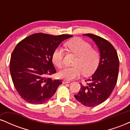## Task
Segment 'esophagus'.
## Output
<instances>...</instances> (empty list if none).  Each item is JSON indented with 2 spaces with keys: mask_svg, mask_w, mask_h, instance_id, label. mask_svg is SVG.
Here are the masks:
<instances>
[{
  "mask_svg": "<svg viewBox=\"0 0 130 130\" xmlns=\"http://www.w3.org/2000/svg\"><path fill=\"white\" fill-rule=\"evenodd\" d=\"M63 84H67V83H70V80H63Z\"/></svg>",
  "mask_w": 130,
  "mask_h": 130,
  "instance_id": "1",
  "label": "esophagus"
}]
</instances>
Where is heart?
Returning <instances> with one entry per match:
<instances>
[{"mask_svg":"<svg viewBox=\"0 0 130 130\" xmlns=\"http://www.w3.org/2000/svg\"><path fill=\"white\" fill-rule=\"evenodd\" d=\"M65 47L70 53L77 57L73 63V67H68L58 73L59 77L66 80H72L78 77L83 73L85 76L90 75L98 68L100 55L97 50L92 48L89 43L79 38L69 40L65 43ZM53 63L59 68L63 65V51L60 47H57L52 54Z\"/></svg>","mask_w":130,"mask_h":130,"instance_id":"heart-1","label":"heart"}]
</instances>
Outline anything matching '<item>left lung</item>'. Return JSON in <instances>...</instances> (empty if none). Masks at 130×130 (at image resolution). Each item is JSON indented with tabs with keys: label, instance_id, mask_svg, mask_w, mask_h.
I'll return each instance as SVG.
<instances>
[{
	"label": "left lung",
	"instance_id": "1",
	"mask_svg": "<svg viewBox=\"0 0 130 130\" xmlns=\"http://www.w3.org/2000/svg\"><path fill=\"white\" fill-rule=\"evenodd\" d=\"M92 38L99 48L100 60L97 69L87 84L80 83V89L74 97L86 106L93 107L106 100L117 81L119 60L116 49L108 40L91 34H84Z\"/></svg>",
	"mask_w": 130,
	"mask_h": 130
}]
</instances>
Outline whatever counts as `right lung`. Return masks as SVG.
Here are the masks:
<instances>
[{
	"label": "right lung",
	"instance_id": "add662e5",
	"mask_svg": "<svg viewBox=\"0 0 130 130\" xmlns=\"http://www.w3.org/2000/svg\"><path fill=\"white\" fill-rule=\"evenodd\" d=\"M71 37L37 33L16 45L11 54L10 71L13 84L22 99L40 104L53 96L62 81L49 77L56 73L52 54L62 41Z\"/></svg>",
	"mask_w": 130,
	"mask_h": 130
}]
</instances>
